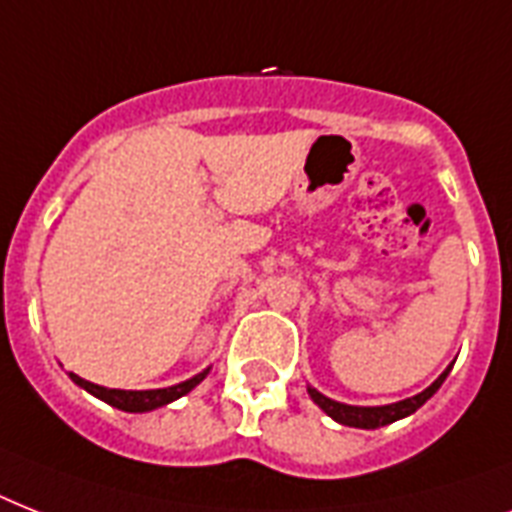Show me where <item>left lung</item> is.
<instances>
[{"label":"left lung","instance_id":"1","mask_svg":"<svg viewBox=\"0 0 512 512\" xmlns=\"http://www.w3.org/2000/svg\"><path fill=\"white\" fill-rule=\"evenodd\" d=\"M446 374H449V369H446L441 377H438L430 388H425L422 393H417V396L406 398V401H398V404H388V406H348V404H340V401H332V398L321 396L319 390H308L311 393V398L316 401V404L324 409V412L332 417V420H337L340 425H350V428H366V430H374V428H382V425H390V422L401 420V417H406V414L417 412L425 401H428L433 393H436L438 388H441V382L446 380Z\"/></svg>","mask_w":512,"mask_h":512}]
</instances>
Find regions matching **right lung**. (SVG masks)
Masks as SVG:
<instances>
[{"mask_svg": "<svg viewBox=\"0 0 512 512\" xmlns=\"http://www.w3.org/2000/svg\"><path fill=\"white\" fill-rule=\"evenodd\" d=\"M204 374L207 372L196 374V377L180 382V385H172V388H159V390L100 388V385H95V382H87V380H82V377H76L74 372H71V380H74L76 385H82L84 390H90L92 396L103 398L106 404L116 406V409H122V412H151V409H159V406L170 404V401H175V398L185 396L188 390L196 388V385L204 380Z\"/></svg>", "mask_w": 512, "mask_h": 512, "instance_id": "add662e5", "label": "right lung"}]
</instances>
